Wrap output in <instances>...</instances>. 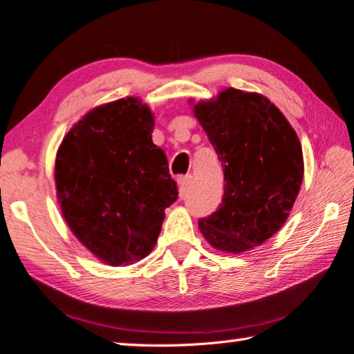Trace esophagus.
Masks as SVG:
<instances>
[{
  "mask_svg": "<svg viewBox=\"0 0 354 354\" xmlns=\"http://www.w3.org/2000/svg\"><path fill=\"white\" fill-rule=\"evenodd\" d=\"M192 175H186V176H181L178 179V184H179V194L184 195L187 192V189L190 187V184H192Z\"/></svg>",
  "mask_w": 354,
  "mask_h": 354,
  "instance_id": "34e87169",
  "label": "esophagus"
}]
</instances>
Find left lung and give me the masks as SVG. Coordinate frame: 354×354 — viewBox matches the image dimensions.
<instances>
[{
    "mask_svg": "<svg viewBox=\"0 0 354 354\" xmlns=\"http://www.w3.org/2000/svg\"><path fill=\"white\" fill-rule=\"evenodd\" d=\"M223 168L222 205L198 228L212 248L245 252L287 221L304 176L299 138L276 105L228 88L194 106Z\"/></svg>",
    "mask_w": 354,
    "mask_h": 354,
    "instance_id": "left-lung-1",
    "label": "left lung"
}]
</instances>
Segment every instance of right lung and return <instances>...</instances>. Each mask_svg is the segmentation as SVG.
<instances>
[{
  "instance_id": "right-lung-1",
  "label": "right lung",
  "mask_w": 354,
  "mask_h": 354,
  "mask_svg": "<svg viewBox=\"0 0 354 354\" xmlns=\"http://www.w3.org/2000/svg\"><path fill=\"white\" fill-rule=\"evenodd\" d=\"M154 118L136 97L100 105L67 132L56 154L61 211L78 241L110 265H131L157 243L178 200Z\"/></svg>"
}]
</instances>
